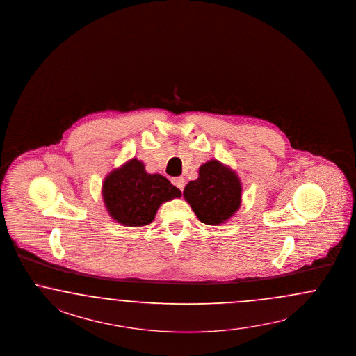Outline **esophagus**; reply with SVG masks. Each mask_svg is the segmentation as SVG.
Masks as SVG:
<instances>
[{"label": "esophagus", "mask_w": 356, "mask_h": 356, "mask_svg": "<svg viewBox=\"0 0 356 356\" xmlns=\"http://www.w3.org/2000/svg\"><path fill=\"white\" fill-rule=\"evenodd\" d=\"M172 184L178 187L181 191H184V179L182 177H177V178H172Z\"/></svg>", "instance_id": "34e87169"}]
</instances>
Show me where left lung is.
Returning a JSON list of instances; mask_svg holds the SVG:
<instances>
[{
    "mask_svg": "<svg viewBox=\"0 0 356 356\" xmlns=\"http://www.w3.org/2000/svg\"><path fill=\"white\" fill-rule=\"evenodd\" d=\"M199 177L184 190V200L207 225L225 224L240 209L242 182L236 170L221 161L209 160L199 168Z\"/></svg>",
    "mask_w": 356,
    "mask_h": 356,
    "instance_id": "1",
    "label": "left lung"
}]
</instances>
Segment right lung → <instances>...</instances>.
Listing matches in <instances>:
<instances>
[{
	"mask_svg": "<svg viewBox=\"0 0 356 356\" xmlns=\"http://www.w3.org/2000/svg\"><path fill=\"white\" fill-rule=\"evenodd\" d=\"M110 218L123 227L150 224L163 203L181 197L179 188L161 174H149L141 160L132 157L104 177L101 188Z\"/></svg>",
	"mask_w": 356,
	"mask_h": 356,
	"instance_id": "obj_1",
	"label": "right lung"
}]
</instances>
